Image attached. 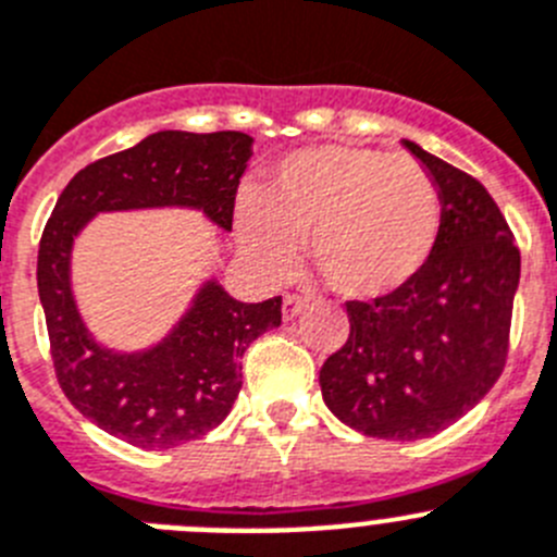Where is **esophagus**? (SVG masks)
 <instances>
[{"mask_svg":"<svg viewBox=\"0 0 557 557\" xmlns=\"http://www.w3.org/2000/svg\"><path fill=\"white\" fill-rule=\"evenodd\" d=\"M305 310V302L299 297H283V319L285 322H290V319H297L299 313H302Z\"/></svg>","mask_w":557,"mask_h":557,"instance_id":"esophagus-1","label":"esophagus"}]
</instances>
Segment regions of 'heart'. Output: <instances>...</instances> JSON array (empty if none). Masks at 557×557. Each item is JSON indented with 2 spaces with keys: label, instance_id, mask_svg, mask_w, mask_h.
<instances>
[{
  "label": "heart",
  "instance_id": "b5f03b06",
  "mask_svg": "<svg viewBox=\"0 0 557 557\" xmlns=\"http://www.w3.org/2000/svg\"><path fill=\"white\" fill-rule=\"evenodd\" d=\"M441 233L433 174L410 154L352 144L290 152L260 197L235 205L238 247L267 277L297 267L299 242L324 285L349 302H377L408 288Z\"/></svg>",
  "mask_w": 557,
  "mask_h": 557
}]
</instances>
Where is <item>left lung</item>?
I'll return each mask as SVG.
<instances>
[{
    "instance_id": "left-lung-1",
    "label": "left lung",
    "mask_w": 557,
    "mask_h": 557,
    "mask_svg": "<svg viewBox=\"0 0 557 557\" xmlns=\"http://www.w3.org/2000/svg\"><path fill=\"white\" fill-rule=\"evenodd\" d=\"M441 194V233L422 274L377 302H347L349 338L319 372L324 405L372 438L449 428L505 369L522 258L483 185L403 141Z\"/></svg>"
}]
</instances>
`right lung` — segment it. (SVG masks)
Returning a JSON list of instances; mask_svg holds the SVG:
<instances>
[{
  "instance_id": "add662e5",
  "label": "right lung",
  "mask_w": 557,
  "mask_h": 557,
  "mask_svg": "<svg viewBox=\"0 0 557 557\" xmlns=\"http://www.w3.org/2000/svg\"><path fill=\"white\" fill-rule=\"evenodd\" d=\"M247 133L160 129L133 149L97 160L63 188L38 249V297L54 374L69 403L104 433L141 449H172L222 424L242 391V358L280 305L238 302L205 277L185 313L144 349H113L88 330L72 288L74 242L99 213L188 208L230 233Z\"/></svg>"
}]
</instances>
